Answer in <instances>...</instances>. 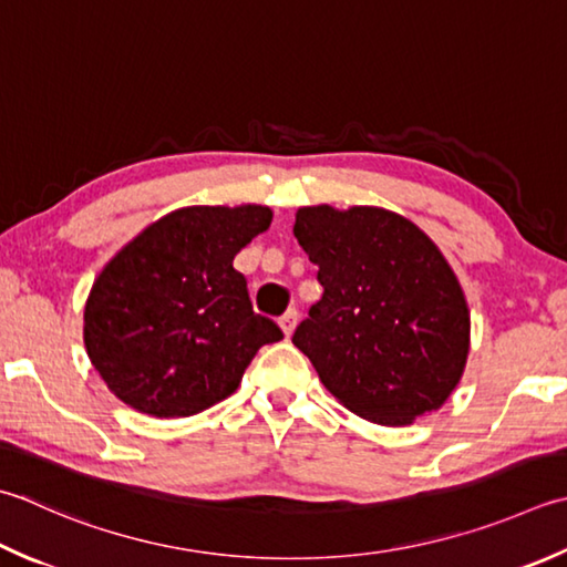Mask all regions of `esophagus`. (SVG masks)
<instances>
[{
    "label": "esophagus",
    "instance_id": "34e87169",
    "mask_svg": "<svg viewBox=\"0 0 567 567\" xmlns=\"http://www.w3.org/2000/svg\"><path fill=\"white\" fill-rule=\"evenodd\" d=\"M277 324H280L285 337H292V331L297 327V309H287V312L280 317V321H277Z\"/></svg>",
    "mask_w": 567,
    "mask_h": 567
}]
</instances>
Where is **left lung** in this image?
<instances>
[{"label":"left lung","mask_w":567,"mask_h":567,"mask_svg":"<svg viewBox=\"0 0 567 567\" xmlns=\"http://www.w3.org/2000/svg\"><path fill=\"white\" fill-rule=\"evenodd\" d=\"M295 238L324 287L292 343L319 381L385 427L445 405L470 357V307L425 230L381 206H305Z\"/></svg>","instance_id":"left-lung-1"}]
</instances>
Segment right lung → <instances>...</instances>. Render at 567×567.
Returning <instances> with one entry per match:
<instances>
[{"label": "right lung", "instance_id": "1", "mask_svg": "<svg viewBox=\"0 0 567 567\" xmlns=\"http://www.w3.org/2000/svg\"><path fill=\"white\" fill-rule=\"evenodd\" d=\"M270 224L258 204L184 206L105 262L85 299L83 341L110 393L152 417L196 415L236 393L258 349L282 339L233 268Z\"/></svg>", "mask_w": 567, "mask_h": 567}]
</instances>
